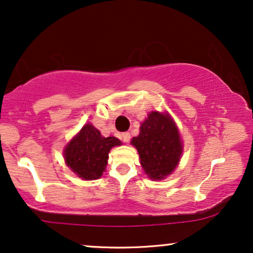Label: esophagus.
Wrapping results in <instances>:
<instances>
[{
	"label": "esophagus",
	"mask_w": 253,
	"mask_h": 253,
	"mask_svg": "<svg viewBox=\"0 0 253 253\" xmlns=\"http://www.w3.org/2000/svg\"><path fill=\"white\" fill-rule=\"evenodd\" d=\"M121 139H123L124 142L128 143L129 141H130V134H129L128 132H125V133H123V134H121Z\"/></svg>",
	"instance_id": "esophagus-1"
}]
</instances>
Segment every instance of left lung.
I'll use <instances>...</instances> for the list:
<instances>
[{
	"instance_id": "1",
	"label": "left lung",
	"mask_w": 253,
	"mask_h": 253,
	"mask_svg": "<svg viewBox=\"0 0 253 253\" xmlns=\"http://www.w3.org/2000/svg\"><path fill=\"white\" fill-rule=\"evenodd\" d=\"M130 143L137 149L144 172L155 180L172 173L183 153V143L172 118L157 111L148 114L141 124L140 134Z\"/></svg>"
}]
</instances>
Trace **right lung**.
<instances>
[{
    "label": "right lung",
    "instance_id": "right-lung-1",
    "mask_svg": "<svg viewBox=\"0 0 253 253\" xmlns=\"http://www.w3.org/2000/svg\"><path fill=\"white\" fill-rule=\"evenodd\" d=\"M121 141L114 136L104 137L91 124L82 127L63 150L66 164L84 180L98 179L105 171L109 153Z\"/></svg>",
    "mask_w": 253,
    "mask_h": 253
}]
</instances>
